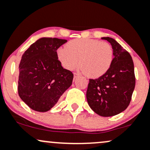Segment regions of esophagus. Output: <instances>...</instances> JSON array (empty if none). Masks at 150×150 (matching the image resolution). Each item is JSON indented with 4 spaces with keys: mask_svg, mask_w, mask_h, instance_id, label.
Segmentation results:
<instances>
[{
    "mask_svg": "<svg viewBox=\"0 0 150 150\" xmlns=\"http://www.w3.org/2000/svg\"><path fill=\"white\" fill-rule=\"evenodd\" d=\"M79 76V75L77 73H74V79H75V78H77V77Z\"/></svg>",
    "mask_w": 150,
    "mask_h": 150,
    "instance_id": "obj_1",
    "label": "esophagus"
}]
</instances>
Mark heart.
<instances>
[{"mask_svg":"<svg viewBox=\"0 0 150 150\" xmlns=\"http://www.w3.org/2000/svg\"><path fill=\"white\" fill-rule=\"evenodd\" d=\"M57 56L62 65L69 70L78 65L80 59V71L89 77L97 78L109 70L113 51L107 42L82 38L71 40L66 46L59 48Z\"/></svg>","mask_w":150,"mask_h":150,"instance_id":"heart-1","label":"heart"}]
</instances>
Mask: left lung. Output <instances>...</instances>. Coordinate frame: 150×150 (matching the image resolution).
<instances>
[{"mask_svg":"<svg viewBox=\"0 0 150 150\" xmlns=\"http://www.w3.org/2000/svg\"><path fill=\"white\" fill-rule=\"evenodd\" d=\"M112 46L113 56L109 70L97 79H89L87 100L93 111L108 117L121 113L131 101L135 86L134 64L131 56L115 39L102 37Z\"/></svg>","mask_w":150,"mask_h":150,"instance_id":"obj_1","label":"left lung"}]
</instances>
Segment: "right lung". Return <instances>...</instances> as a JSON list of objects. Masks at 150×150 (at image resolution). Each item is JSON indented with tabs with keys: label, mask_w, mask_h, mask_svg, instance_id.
I'll use <instances>...</instances> for the list:
<instances>
[{
	"label": "right lung",
	"mask_w": 150,
	"mask_h": 150,
	"mask_svg": "<svg viewBox=\"0 0 150 150\" xmlns=\"http://www.w3.org/2000/svg\"><path fill=\"white\" fill-rule=\"evenodd\" d=\"M66 42L58 38H41L22 55L18 94L34 111H49L72 85L73 74L62 67L56 51Z\"/></svg>",
	"instance_id": "right-lung-1"
}]
</instances>
